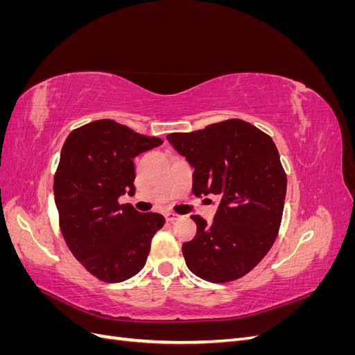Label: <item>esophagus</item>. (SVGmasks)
<instances>
[{"mask_svg": "<svg viewBox=\"0 0 355 355\" xmlns=\"http://www.w3.org/2000/svg\"><path fill=\"white\" fill-rule=\"evenodd\" d=\"M180 219V216L179 214H176V213H171V211H168V213H166V220L167 222H176V220H179Z\"/></svg>", "mask_w": 355, "mask_h": 355, "instance_id": "esophagus-1", "label": "esophagus"}]
</instances>
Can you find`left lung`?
I'll return each mask as SVG.
<instances>
[{
  "label": "left lung",
  "instance_id": "obj_1",
  "mask_svg": "<svg viewBox=\"0 0 355 355\" xmlns=\"http://www.w3.org/2000/svg\"><path fill=\"white\" fill-rule=\"evenodd\" d=\"M167 141L194 167V196L220 198L211 223L191 216L197 234L182 244L187 266L210 283L237 280L263 259L280 230L287 178L275 144L243 120L171 133Z\"/></svg>",
  "mask_w": 355,
  "mask_h": 355
}]
</instances>
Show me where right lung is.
Here are the masks:
<instances>
[{"label": "right lung", "mask_w": 355, "mask_h": 355, "mask_svg": "<svg viewBox=\"0 0 355 355\" xmlns=\"http://www.w3.org/2000/svg\"><path fill=\"white\" fill-rule=\"evenodd\" d=\"M163 141L112 120H98L69 133L55 175L59 225L72 254L106 283L142 270L164 216L141 213L118 198L135 194L133 158Z\"/></svg>", "instance_id": "add662e5"}]
</instances>
